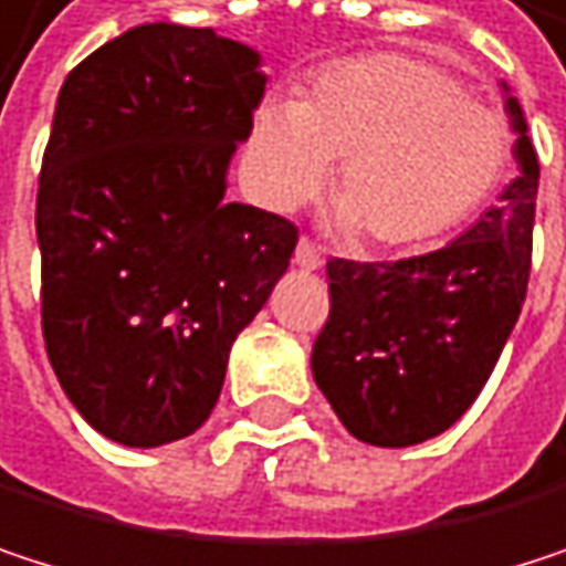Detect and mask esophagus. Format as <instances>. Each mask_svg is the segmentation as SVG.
<instances>
[{
    "mask_svg": "<svg viewBox=\"0 0 566 566\" xmlns=\"http://www.w3.org/2000/svg\"><path fill=\"white\" fill-rule=\"evenodd\" d=\"M293 263L300 266V270H319L323 266V253H319V247L313 243V240H300L296 243V253H293Z\"/></svg>",
    "mask_w": 566,
    "mask_h": 566,
    "instance_id": "1",
    "label": "esophagus"
}]
</instances>
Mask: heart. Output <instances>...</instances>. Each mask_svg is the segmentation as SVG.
Listing matches in <instances>:
<instances>
[{"instance_id":"obj_1","label":"heart","mask_w":566,"mask_h":566,"mask_svg":"<svg viewBox=\"0 0 566 566\" xmlns=\"http://www.w3.org/2000/svg\"><path fill=\"white\" fill-rule=\"evenodd\" d=\"M339 160V223L376 250H419L461 227L507 160L504 122L441 69L363 55L326 69L310 95L270 98L243 154L253 197L276 213L313 200Z\"/></svg>"}]
</instances>
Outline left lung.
<instances>
[{"label":"left lung","instance_id":"left-lung-1","mask_svg":"<svg viewBox=\"0 0 566 566\" xmlns=\"http://www.w3.org/2000/svg\"><path fill=\"white\" fill-rule=\"evenodd\" d=\"M507 92V85H504ZM521 174L458 240L396 263L329 260L313 379L366 444L406 448L458 422L484 389L527 296L537 150L504 102Z\"/></svg>","mask_w":566,"mask_h":566}]
</instances>
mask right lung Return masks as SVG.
<instances>
[{
	"label": "right lung",
	"instance_id": "right-lung-1",
	"mask_svg": "<svg viewBox=\"0 0 566 566\" xmlns=\"http://www.w3.org/2000/svg\"><path fill=\"white\" fill-rule=\"evenodd\" d=\"M260 55L147 22L75 65L42 157L35 233L49 363L105 438L157 448L213 412L230 346L296 250V227L227 203Z\"/></svg>",
	"mask_w": 566,
	"mask_h": 566
}]
</instances>
